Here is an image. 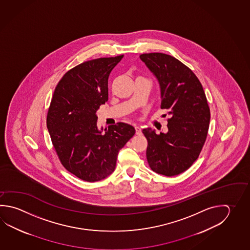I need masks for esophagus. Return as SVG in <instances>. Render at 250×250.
I'll return each instance as SVG.
<instances>
[{
    "label": "esophagus",
    "instance_id": "34e87169",
    "mask_svg": "<svg viewBox=\"0 0 250 250\" xmlns=\"http://www.w3.org/2000/svg\"><path fill=\"white\" fill-rule=\"evenodd\" d=\"M136 128V135H142V129L139 127H135Z\"/></svg>",
    "mask_w": 250,
    "mask_h": 250
}]
</instances>
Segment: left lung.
<instances>
[{"mask_svg":"<svg viewBox=\"0 0 250 250\" xmlns=\"http://www.w3.org/2000/svg\"><path fill=\"white\" fill-rule=\"evenodd\" d=\"M140 59L159 81L161 109H167V134L143 129L150 169L165 176L185 172L198 158L209 130L210 112L205 91L190 68L171 55L150 53Z\"/></svg>","mask_w":250,"mask_h":250,"instance_id":"obj_1","label":"left lung"}]
</instances>
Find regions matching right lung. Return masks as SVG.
Segmentation results:
<instances>
[{
	"label": "right lung",
	"instance_id": "obj_1",
	"mask_svg": "<svg viewBox=\"0 0 250 250\" xmlns=\"http://www.w3.org/2000/svg\"><path fill=\"white\" fill-rule=\"evenodd\" d=\"M123 55L79 64L55 88L46 127L60 161L83 181L99 182L114 171L119 150L136 130L118 123L98 129L96 114L108 100V77Z\"/></svg>",
	"mask_w": 250,
	"mask_h": 250
}]
</instances>
